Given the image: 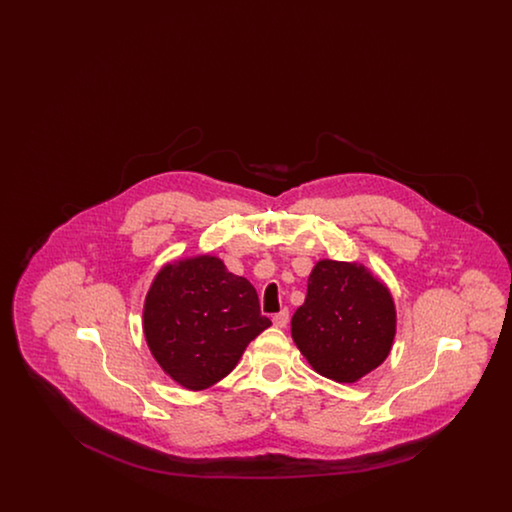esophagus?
I'll list each match as a JSON object with an SVG mask.
<instances>
[{"instance_id":"1","label":"esophagus","mask_w":512,"mask_h":512,"mask_svg":"<svg viewBox=\"0 0 512 512\" xmlns=\"http://www.w3.org/2000/svg\"><path fill=\"white\" fill-rule=\"evenodd\" d=\"M272 322H274V326H276V328H286V326H288V322H290V311H288V309L280 311L278 315H274Z\"/></svg>"}]
</instances>
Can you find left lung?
<instances>
[{
    "instance_id": "8db88e82",
    "label": "left lung",
    "mask_w": 512,
    "mask_h": 512,
    "mask_svg": "<svg viewBox=\"0 0 512 512\" xmlns=\"http://www.w3.org/2000/svg\"><path fill=\"white\" fill-rule=\"evenodd\" d=\"M395 332L397 311L382 278L357 261H318L292 318L293 341L315 372L355 384L388 359Z\"/></svg>"
}]
</instances>
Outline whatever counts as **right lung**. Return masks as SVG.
Listing matches in <instances>:
<instances>
[{
    "label": "right lung",
    "mask_w": 512,
    "mask_h": 512,
    "mask_svg": "<svg viewBox=\"0 0 512 512\" xmlns=\"http://www.w3.org/2000/svg\"><path fill=\"white\" fill-rule=\"evenodd\" d=\"M270 324L251 282L209 253L163 265L142 313L153 359L190 391L207 390L228 376Z\"/></svg>",
    "instance_id": "right-lung-1"
}]
</instances>
